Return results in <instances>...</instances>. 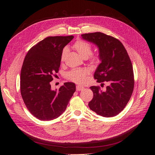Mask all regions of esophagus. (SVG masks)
Returning <instances> with one entry per match:
<instances>
[{
    "label": "esophagus",
    "instance_id": "1",
    "mask_svg": "<svg viewBox=\"0 0 155 155\" xmlns=\"http://www.w3.org/2000/svg\"><path fill=\"white\" fill-rule=\"evenodd\" d=\"M84 88H84L82 86H79V85H77L76 86V91H81L83 90Z\"/></svg>",
    "mask_w": 155,
    "mask_h": 155
}]
</instances>
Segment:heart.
<instances>
[{
	"label": "heart",
	"instance_id": "b5f03b06",
	"mask_svg": "<svg viewBox=\"0 0 155 155\" xmlns=\"http://www.w3.org/2000/svg\"><path fill=\"white\" fill-rule=\"evenodd\" d=\"M75 48L79 54L83 58H87L92 53V46L87 42L82 40L76 41L74 45ZM68 49L67 47H64L63 49L61 61H63L68 54ZM91 62L93 64H97L100 62V57L98 55H92L91 57ZM88 72L86 69L78 68L74 69L67 74V77L70 80L78 84H83L87 81V76Z\"/></svg>",
	"mask_w": 155,
	"mask_h": 155
}]
</instances>
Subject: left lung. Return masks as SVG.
<instances>
[{
	"instance_id": "8db88e82",
	"label": "left lung",
	"mask_w": 155,
	"mask_h": 155,
	"mask_svg": "<svg viewBox=\"0 0 155 155\" xmlns=\"http://www.w3.org/2000/svg\"><path fill=\"white\" fill-rule=\"evenodd\" d=\"M82 39L94 44L99 50L101 63L94 72L97 83H109L105 91L92 86V100L90 109L104 117H113L124 110L134 88L133 65L123 44L114 37L104 33L94 32L81 35Z\"/></svg>"
}]
</instances>
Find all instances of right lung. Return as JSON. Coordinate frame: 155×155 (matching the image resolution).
<instances>
[{
  "label": "right lung",
  "instance_id": "1",
  "mask_svg": "<svg viewBox=\"0 0 155 155\" xmlns=\"http://www.w3.org/2000/svg\"><path fill=\"white\" fill-rule=\"evenodd\" d=\"M73 35L48 37L33 46L23 62L21 71V93L27 109L42 121L52 120L61 115L76 91V85L64 83L52 90L50 82L58 73L63 49Z\"/></svg>",
  "mask_w": 155,
  "mask_h": 155
}]
</instances>
